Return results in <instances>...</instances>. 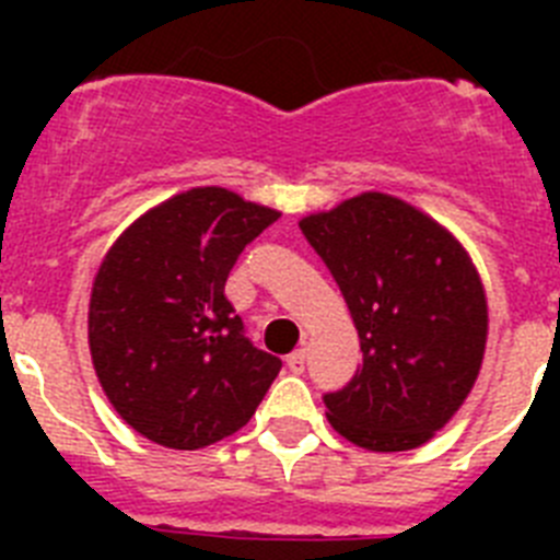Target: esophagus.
<instances>
[{
    "label": "esophagus",
    "mask_w": 560,
    "mask_h": 560,
    "mask_svg": "<svg viewBox=\"0 0 560 560\" xmlns=\"http://www.w3.org/2000/svg\"><path fill=\"white\" fill-rule=\"evenodd\" d=\"M285 364H289L291 373H305V364H308V350H305V348L294 350V353L285 359Z\"/></svg>",
    "instance_id": "34e87169"
}]
</instances>
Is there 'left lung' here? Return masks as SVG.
<instances>
[{
    "label": "left lung",
    "mask_w": 560,
    "mask_h": 560,
    "mask_svg": "<svg viewBox=\"0 0 560 560\" xmlns=\"http://www.w3.org/2000/svg\"><path fill=\"white\" fill-rule=\"evenodd\" d=\"M348 303L361 364L325 393L330 427L370 452L423 446L479 375L488 305L457 237L407 201L361 192L300 221Z\"/></svg>",
    "instance_id": "left-lung-1"
}]
</instances>
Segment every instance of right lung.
Masks as SVG:
<instances>
[{"instance_id":"right-lung-1","label":"right lung","mask_w":560,"mask_h":560,"mask_svg":"<svg viewBox=\"0 0 560 560\" xmlns=\"http://www.w3.org/2000/svg\"><path fill=\"white\" fill-rule=\"evenodd\" d=\"M280 219L224 187H192L122 232L92 285L89 350L128 427L196 452L246 427L283 361L257 350L224 296L237 255Z\"/></svg>"}]
</instances>
